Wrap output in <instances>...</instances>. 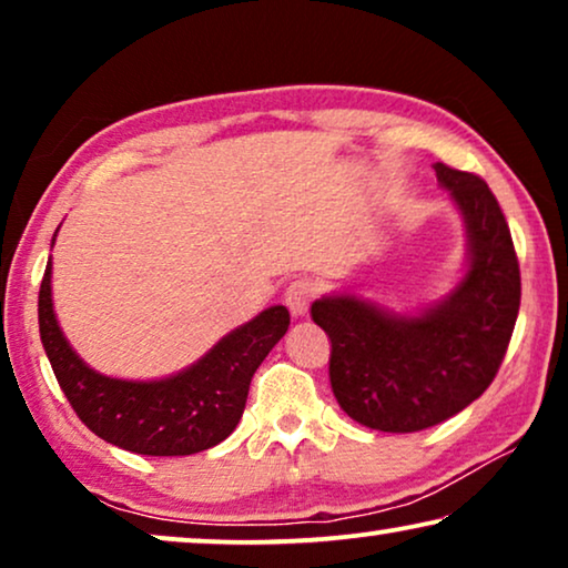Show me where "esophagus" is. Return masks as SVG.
I'll list each match as a JSON object with an SVG mask.
<instances>
[{
    "mask_svg": "<svg viewBox=\"0 0 568 568\" xmlns=\"http://www.w3.org/2000/svg\"><path fill=\"white\" fill-rule=\"evenodd\" d=\"M315 292H317V286H315V282H310V278H294V282H290V286H286V292H284V302H286V307H290V313L294 317L307 315L310 302H313Z\"/></svg>",
    "mask_w": 568,
    "mask_h": 568,
    "instance_id": "esophagus-1",
    "label": "esophagus"
}]
</instances>
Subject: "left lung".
<instances>
[{"mask_svg":"<svg viewBox=\"0 0 568 568\" xmlns=\"http://www.w3.org/2000/svg\"><path fill=\"white\" fill-rule=\"evenodd\" d=\"M465 224L468 263L445 300L393 313L356 294L310 307L331 338V387L354 422L377 432L429 429L494 383L519 313V263L499 201L478 175L437 162Z\"/></svg>","mask_w":568,"mask_h":568,"instance_id":"8db88e82","label":"left lung"}]
</instances>
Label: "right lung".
Listing matches in <instances>:
<instances>
[{"instance_id":"obj_1","label":"right lung","mask_w":568,"mask_h":568,"mask_svg":"<svg viewBox=\"0 0 568 568\" xmlns=\"http://www.w3.org/2000/svg\"><path fill=\"white\" fill-rule=\"evenodd\" d=\"M38 325L53 375L90 432L129 453L173 457L201 453L235 432L255 369L290 328V310H263L170 377H108L88 367L59 328L49 258L38 294Z\"/></svg>"}]
</instances>
